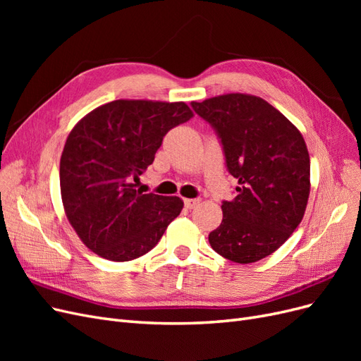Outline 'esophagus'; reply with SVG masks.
Instances as JSON below:
<instances>
[{
  "label": "esophagus",
  "mask_w": 361,
  "mask_h": 361,
  "mask_svg": "<svg viewBox=\"0 0 361 361\" xmlns=\"http://www.w3.org/2000/svg\"><path fill=\"white\" fill-rule=\"evenodd\" d=\"M200 203V199H185L183 200V204L187 209H194L195 206H197Z\"/></svg>",
  "instance_id": "esophagus-1"
}]
</instances>
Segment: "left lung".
I'll return each instance as SVG.
<instances>
[{
  "mask_svg": "<svg viewBox=\"0 0 361 361\" xmlns=\"http://www.w3.org/2000/svg\"><path fill=\"white\" fill-rule=\"evenodd\" d=\"M220 141L236 197L223 200V221L209 233L218 255L251 264L274 253L302 220L310 158L300 130L257 96L231 93L191 102Z\"/></svg>",
  "mask_w": 361,
  "mask_h": 361,
  "instance_id": "left-lung-1",
  "label": "left lung"
}]
</instances>
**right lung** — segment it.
<instances>
[{
  "instance_id": "1",
  "label": "right lung",
  "mask_w": 361,
  "mask_h": 361,
  "mask_svg": "<svg viewBox=\"0 0 361 361\" xmlns=\"http://www.w3.org/2000/svg\"><path fill=\"white\" fill-rule=\"evenodd\" d=\"M192 117L183 102L113 101L80 120L64 145L60 188L81 241L114 262L154 248L183 203L143 194L134 182L155 159L170 129Z\"/></svg>"
}]
</instances>
